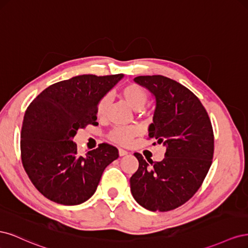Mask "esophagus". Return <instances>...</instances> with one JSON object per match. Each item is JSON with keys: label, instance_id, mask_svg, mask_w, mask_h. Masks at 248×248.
<instances>
[{"label": "esophagus", "instance_id": "esophagus-1", "mask_svg": "<svg viewBox=\"0 0 248 248\" xmlns=\"http://www.w3.org/2000/svg\"><path fill=\"white\" fill-rule=\"evenodd\" d=\"M127 154H128V152H127L126 150H123V149H121V148L119 149V155H120V156H124V155H127Z\"/></svg>", "mask_w": 248, "mask_h": 248}]
</instances>
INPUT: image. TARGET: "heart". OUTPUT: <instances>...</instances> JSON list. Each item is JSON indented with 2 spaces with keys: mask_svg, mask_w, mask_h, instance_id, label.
Masks as SVG:
<instances>
[{
  "mask_svg": "<svg viewBox=\"0 0 248 248\" xmlns=\"http://www.w3.org/2000/svg\"><path fill=\"white\" fill-rule=\"evenodd\" d=\"M122 96L125 101L136 110H140L145 107V104L148 100V94L146 90L142 89L140 86L137 84H129L126 85L122 89ZM110 97L109 95L103 96L100 99L98 106H97V115L102 117L109 106ZM139 129L134 126L129 127H116L112 129L109 134L108 139L112 141L117 142L120 145H129L133 140V139L138 136Z\"/></svg>",
  "mask_w": 248,
  "mask_h": 248,
  "instance_id": "heart-1",
  "label": "heart"
}]
</instances>
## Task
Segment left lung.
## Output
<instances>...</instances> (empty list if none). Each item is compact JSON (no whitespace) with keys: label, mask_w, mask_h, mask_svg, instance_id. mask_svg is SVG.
I'll return each mask as SVG.
<instances>
[{"label":"left lung","mask_w":248,"mask_h":248,"mask_svg":"<svg viewBox=\"0 0 248 248\" xmlns=\"http://www.w3.org/2000/svg\"><path fill=\"white\" fill-rule=\"evenodd\" d=\"M134 81L155 97L149 139H156L167 151L159 162L134 153L139 169L130 178V190L141 207L170 211L193 197L211 167V121L198 97L178 81L162 76H141Z\"/></svg>","instance_id":"left-lung-1"}]
</instances>
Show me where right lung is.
I'll return each instance as SVG.
<instances>
[{"label":"right lung","instance_id":"1","mask_svg":"<svg viewBox=\"0 0 248 248\" xmlns=\"http://www.w3.org/2000/svg\"><path fill=\"white\" fill-rule=\"evenodd\" d=\"M123 74L74 77L56 82L28 107L20 136L21 161L34 186L57 204L79 205L97 189L102 172L119 157L107 142L80 155L72 140L97 125V106Z\"/></svg>","mask_w":248,"mask_h":248}]
</instances>
